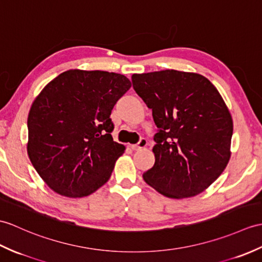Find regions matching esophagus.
<instances>
[{"label":"esophagus","instance_id":"obj_1","mask_svg":"<svg viewBox=\"0 0 262 262\" xmlns=\"http://www.w3.org/2000/svg\"><path fill=\"white\" fill-rule=\"evenodd\" d=\"M146 145H147V141H146L145 138H142L141 141H139L137 144L130 145V147H132V149H135V150H137V149H142V148L146 147Z\"/></svg>","mask_w":262,"mask_h":262}]
</instances>
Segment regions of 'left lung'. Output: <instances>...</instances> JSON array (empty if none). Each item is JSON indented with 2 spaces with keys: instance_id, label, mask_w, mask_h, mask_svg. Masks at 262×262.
Wrapping results in <instances>:
<instances>
[{
  "instance_id": "8db88e82",
  "label": "left lung",
  "mask_w": 262,
  "mask_h": 262,
  "mask_svg": "<svg viewBox=\"0 0 262 262\" xmlns=\"http://www.w3.org/2000/svg\"><path fill=\"white\" fill-rule=\"evenodd\" d=\"M132 82L159 128L144 181L171 199L202 193L231 156L233 121L220 93L202 75L178 70L134 74Z\"/></svg>"
}]
</instances>
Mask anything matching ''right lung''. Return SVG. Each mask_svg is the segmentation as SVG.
Wrapping results in <instances>:
<instances>
[{
  "label": "right lung",
  "mask_w": 262,
  "mask_h": 262,
  "mask_svg": "<svg viewBox=\"0 0 262 262\" xmlns=\"http://www.w3.org/2000/svg\"><path fill=\"white\" fill-rule=\"evenodd\" d=\"M130 87L124 75L71 69L42 89L29 112L28 155L51 190L83 198L109 180L125 150L111 114Z\"/></svg>",
  "instance_id": "right-lung-1"
}]
</instances>
